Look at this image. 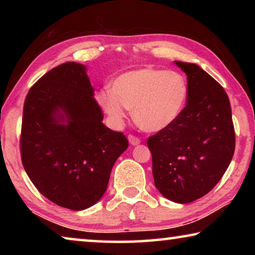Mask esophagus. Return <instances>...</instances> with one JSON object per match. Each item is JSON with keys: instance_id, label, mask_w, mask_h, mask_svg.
I'll use <instances>...</instances> for the list:
<instances>
[{"instance_id": "esophagus-1", "label": "esophagus", "mask_w": 255, "mask_h": 255, "mask_svg": "<svg viewBox=\"0 0 255 255\" xmlns=\"http://www.w3.org/2000/svg\"><path fill=\"white\" fill-rule=\"evenodd\" d=\"M128 140H129V143H130V144L133 145V146L140 144V139H139V138L136 137V136H133V135H129V136H128Z\"/></svg>"}]
</instances>
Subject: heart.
Instances as JSON below:
<instances>
[{
	"mask_svg": "<svg viewBox=\"0 0 255 255\" xmlns=\"http://www.w3.org/2000/svg\"><path fill=\"white\" fill-rule=\"evenodd\" d=\"M188 96V82L181 73L145 67L116 77L111 90L101 89L96 99L114 123H123L127 109L143 130L159 131L179 119Z\"/></svg>",
	"mask_w": 255,
	"mask_h": 255,
	"instance_id": "obj_1",
	"label": "heart"
}]
</instances>
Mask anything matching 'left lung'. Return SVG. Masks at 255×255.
<instances>
[{"label": "left lung", "instance_id": "1", "mask_svg": "<svg viewBox=\"0 0 255 255\" xmlns=\"http://www.w3.org/2000/svg\"><path fill=\"white\" fill-rule=\"evenodd\" d=\"M187 74V106L176 122L148 137L155 187L167 199L189 204L207 195L225 173L235 130L225 90L201 67L174 60Z\"/></svg>", "mask_w": 255, "mask_h": 255}]
</instances>
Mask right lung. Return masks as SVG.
Instances as JSON below:
<instances>
[{
	"instance_id": "obj_1",
	"label": "right lung",
	"mask_w": 255,
	"mask_h": 255,
	"mask_svg": "<svg viewBox=\"0 0 255 255\" xmlns=\"http://www.w3.org/2000/svg\"><path fill=\"white\" fill-rule=\"evenodd\" d=\"M82 64L67 62L41 76L25 98L21 159L42 196L83 210L106 192L115 162L128 147L123 132L103 125Z\"/></svg>"
}]
</instances>
